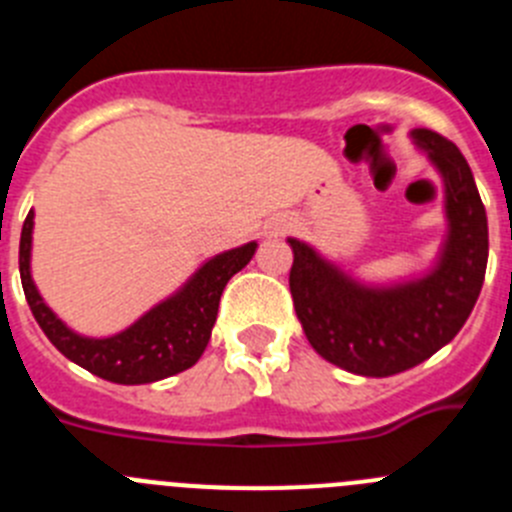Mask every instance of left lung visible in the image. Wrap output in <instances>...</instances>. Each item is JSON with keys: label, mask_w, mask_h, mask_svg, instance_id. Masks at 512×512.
<instances>
[{"label": "left lung", "mask_w": 512, "mask_h": 512, "mask_svg": "<svg viewBox=\"0 0 512 512\" xmlns=\"http://www.w3.org/2000/svg\"><path fill=\"white\" fill-rule=\"evenodd\" d=\"M446 182L449 241L428 277L390 289L361 287L289 238V292L310 346L361 377H392L431 359L467 323L487 269V212L459 148L436 130H413Z\"/></svg>", "instance_id": "8db88e82"}]
</instances>
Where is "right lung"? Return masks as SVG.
Masks as SVG:
<instances>
[{
	"label": "right lung",
	"mask_w": 512,
	"mask_h": 512,
	"mask_svg": "<svg viewBox=\"0 0 512 512\" xmlns=\"http://www.w3.org/2000/svg\"><path fill=\"white\" fill-rule=\"evenodd\" d=\"M30 243L33 210L27 212L22 223L20 279L38 325L66 359L115 384L158 382L197 364L210 341L225 284L251 261L256 251V243H246L220 253L189 279L182 292L153 307L128 330L112 338H84L66 328L38 295L30 279Z\"/></svg>",
	"instance_id": "add662e5"
}]
</instances>
